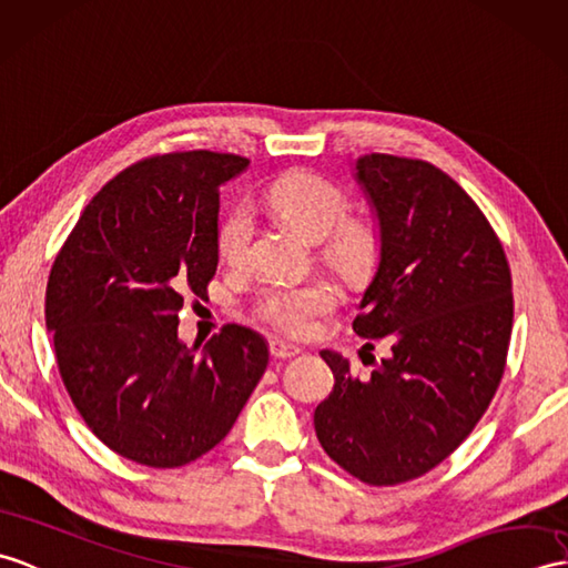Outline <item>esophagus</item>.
Listing matches in <instances>:
<instances>
[{"instance_id":"34e87169","label":"esophagus","mask_w":568,"mask_h":568,"mask_svg":"<svg viewBox=\"0 0 568 568\" xmlns=\"http://www.w3.org/2000/svg\"><path fill=\"white\" fill-rule=\"evenodd\" d=\"M271 355L275 361H290L295 358V355H300V348L283 344V341H271Z\"/></svg>"}]
</instances>
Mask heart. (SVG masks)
Instances as JSON below:
<instances>
[{"label": "heart", "instance_id": "heart-1", "mask_svg": "<svg viewBox=\"0 0 568 568\" xmlns=\"http://www.w3.org/2000/svg\"><path fill=\"white\" fill-rule=\"evenodd\" d=\"M268 205L275 215L307 236L324 240V261L351 283L371 278L379 258V236L365 222H342L348 213V197L332 181L305 171L285 174L268 189ZM254 236V217L246 205H234L217 230V254L230 266H240L248 256ZM336 293L324 281L302 287H278L263 297L261 316L290 336H307L314 320L334 307Z\"/></svg>", "mask_w": 568, "mask_h": 568}]
</instances>
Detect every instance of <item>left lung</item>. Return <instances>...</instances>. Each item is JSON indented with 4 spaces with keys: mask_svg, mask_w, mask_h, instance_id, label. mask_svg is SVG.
I'll return each instance as SVG.
<instances>
[{
    "mask_svg": "<svg viewBox=\"0 0 568 568\" xmlns=\"http://www.w3.org/2000/svg\"><path fill=\"white\" fill-rule=\"evenodd\" d=\"M353 176L379 236L353 332L392 353L361 379L322 351L334 389L314 430L355 479L394 486L440 465L491 404L513 328L510 268L477 203L440 169L367 154Z\"/></svg>",
    "mask_w": 568,
    "mask_h": 568,
    "instance_id": "1",
    "label": "left lung"
}]
</instances>
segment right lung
<instances>
[{
	"label": "right lung",
	"instance_id": "obj_1",
	"mask_svg": "<svg viewBox=\"0 0 568 568\" xmlns=\"http://www.w3.org/2000/svg\"><path fill=\"white\" fill-rule=\"evenodd\" d=\"M248 160L174 152L91 197L52 263L45 326L64 387L113 453L171 469L224 438L268 365L261 334L227 324L197 353L179 338L183 295L217 271L220 189Z\"/></svg>",
	"mask_w": 568,
	"mask_h": 568
}]
</instances>
